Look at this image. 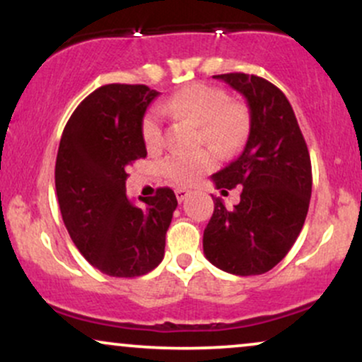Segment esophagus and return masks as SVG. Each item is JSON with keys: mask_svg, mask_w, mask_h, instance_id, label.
<instances>
[{"mask_svg": "<svg viewBox=\"0 0 362 362\" xmlns=\"http://www.w3.org/2000/svg\"><path fill=\"white\" fill-rule=\"evenodd\" d=\"M189 194H190V190H187V189H182V187H178V189L175 190V195H177L178 202H182V201H184V199L189 197Z\"/></svg>", "mask_w": 362, "mask_h": 362, "instance_id": "obj_1", "label": "esophagus"}]
</instances>
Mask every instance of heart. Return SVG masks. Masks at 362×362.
<instances>
[{
  "instance_id": "heart-1",
  "label": "heart",
  "mask_w": 362,
  "mask_h": 362,
  "mask_svg": "<svg viewBox=\"0 0 362 362\" xmlns=\"http://www.w3.org/2000/svg\"><path fill=\"white\" fill-rule=\"evenodd\" d=\"M165 114L177 119H192L202 124V143L209 144L218 156L231 158L242 148L248 132L247 112L230 102L228 93L206 83H190L160 107H151L141 119V138L149 151L165 143ZM216 167L213 151L173 153L161 163L163 175L178 185H192Z\"/></svg>"
}]
</instances>
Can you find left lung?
<instances>
[{"label":"left lung","mask_w":362,"mask_h":362,"mask_svg":"<svg viewBox=\"0 0 362 362\" xmlns=\"http://www.w3.org/2000/svg\"><path fill=\"white\" fill-rule=\"evenodd\" d=\"M243 95L250 134L243 153L213 175L221 192L242 187L240 202L226 209L213 197L204 230V255L235 276H259L284 259L300 235L311 197L308 146L286 95L255 74H216Z\"/></svg>","instance_id":"obj_1"}]
</instances>
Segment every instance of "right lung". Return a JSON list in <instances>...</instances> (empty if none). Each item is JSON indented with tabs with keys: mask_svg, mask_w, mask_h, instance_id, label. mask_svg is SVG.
<instances>
[{
	"mask_svg": "<svg viewBox=\"0 0 362 362\" xmlns=\"http://www.w3.org/2000/svg\"><path fill=\"white\" fill-rule=\"evenodd\" d=\"M158 91L105 85L83 100L62 131L56 192L62 221L81 255L112 277H138L163 260L177 197L170 187L134 206L127 167L146 158L141 119Z\"/></svg>",
	"mask_w": 362,
	"mask_h": 362,
	"instance_id": "right-lung-1",
	"label": "right lung"
}]
</instances>
